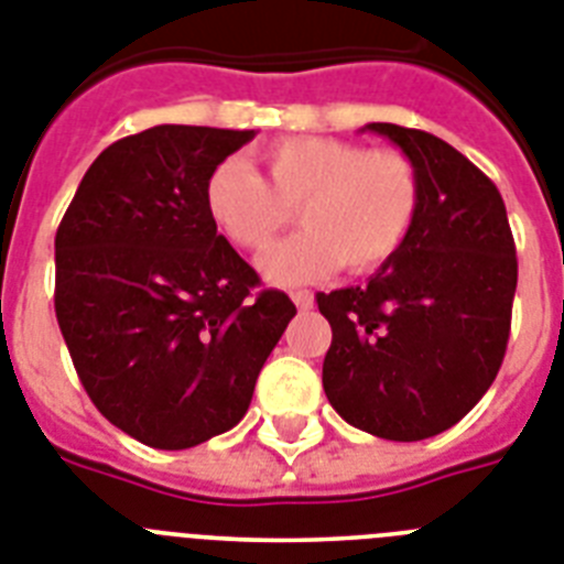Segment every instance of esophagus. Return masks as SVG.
<instances>
[{
  "instance_id": "obj_1",
  "label": "esophagus",
  "mask_w": 564,
  "mask_h": 564,
  "mask_svg": "<svg viewBox=\"0 0 564 564\" xmlns=\"http://www.w3.org/2000/svg\"><path fill=\"white\" fill-rule=\"evenodd\" d=\"M291 300H293V305H296V308H300V311L314 308V293H311V291H293Z\"/></svg>"
}]
</instances>
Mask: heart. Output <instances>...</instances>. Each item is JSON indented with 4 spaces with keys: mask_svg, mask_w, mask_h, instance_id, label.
I'll return each mask as SVG.
<instances>
[{
    "mask_svg": "<svg viewBox=\"0 0 564 564\" xmlns=\"http://www.w3.org/2000/svg\"><path fill=\"white\" fill-rule=\"evenodd\" d=\"M268 181L245 161L225 158L209 172L204 202L232 245L262 250L300 216L305 230L259 259L276 285L371 273L403 250L421 213V175L400 149H369L343 138L302 134L262 152Z\"/></svg>",
    "mask_w": 564,
    "mask_h": 564,
    "instance_id": "1",
    "label": "heart"
}]
</instances>
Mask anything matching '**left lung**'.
<instances>
[{"instance_id": "1", "label": "left lung", "mask_w": 564, "mask_h": 564, "mask_svg": "<svg viewBox=\"0 0 564 564\" xmlns=\"http://www.w3.org/2000/svg\"><path fill=\"white\" fill-rule=\"evenodd\" d=\"M366 129L415 161L421 213L366 285L316 293L332 325L323 389L357 430L423 441L455 426L499 375L519 262L501 193L473 161L421 129Z\"/></svg>"}]
</instances>
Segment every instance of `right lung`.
I'll list each match as a JSON object with an SVG mask.
<instances>
[{"label":"right lung","instance_id":"1","mask_svg":"<svg viewBox=\"0 0 564 564\" xmlns=\"http://www.w3.org/2000/svg\"><path fill=\"white\" fill-rule=\"evenodd\" d=\"M253 129L152 126L104 149L54 239V311L100 415L155 449L232 430L296 314L218 236L209 172Z\"/></svg>","mask_w":564,"mask_h":564}]
</instances>
